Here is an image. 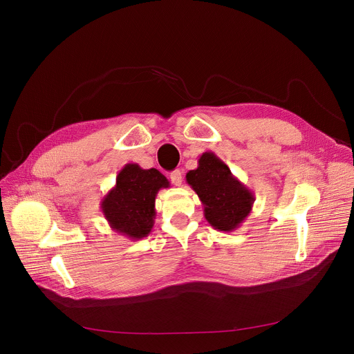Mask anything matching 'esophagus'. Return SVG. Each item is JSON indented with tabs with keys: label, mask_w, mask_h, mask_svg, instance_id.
<instances>
[{
	"label": "esophagus",
	"mask_w": 354,
	"mask_h": 354,
	"mask_svg": "<svg viewBox=\"0 0 354 354\" xmlns=\"http://www.w3.org/2000/svg\"><path fill=\"white\" fill-rule=\"evenodd\" d=\"M169 179H171V182H172L175 186H180V185H182V180H183V178H182V172H180L179 169H176V171L171 172Z\"/></svg>",
	"instance_id": "obj_1"
}]
</instances>
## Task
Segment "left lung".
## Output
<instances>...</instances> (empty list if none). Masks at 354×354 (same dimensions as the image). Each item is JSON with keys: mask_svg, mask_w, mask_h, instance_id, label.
Returning a JSON list of instances; mask_svg holds the SVG:
<instances>
[{"mask_svg": "<svg viewBox=\"0 0 354 354\" xmlns=\"http://www.w3.org/2000/svg\"><path fill=\"white\" fill-rule=\"evenodd\" d=\"M186 182L203 203L205 217L214 230H236L254 206V192L235 178L212 151L203 153L197 168L186 174Z\"/></svg>", "mask_w": 354, "mask_h": 354, "instance_id": "1", "label": "left lung"}]
</instances>
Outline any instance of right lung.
Listing matches in <instances>:
<instances>
[{"label":"right lung","mask_w":354,"mask_h":354,"mask_svg":"<svg viewBox=\"0 0 354 354\" xmlns=\"http://www.w3.org/2000/svg\"><path fill=\"white\" fill-rule=\"evenodd\" d=\"M164 187H169V180L158 169L126 164L100 209L113 231L133 241L142 239L154 227L156 197Z\"/></svg>","instance_id":"add662e5"}]
</instances>
